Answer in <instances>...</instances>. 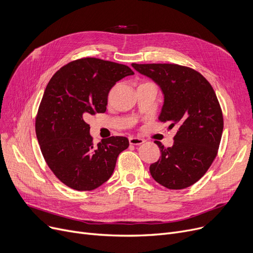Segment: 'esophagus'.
<instances>
[{
    "label": "esophagus",
    "mask_w": 253,
    "mask_h": 253,
    "mask_svg": "<svg viewBox=\"0 0 253 253\" xmlns=\"http://www.w3.org/2000/svg\"><path fill=\"white\" fill-rule=\"evenodd\" d=\"M128 141H129L130 145H141V144H143L144 142H145V140H144V139H141V138H138V137H134V136H130L128 138Z\"/></svg>",
    "instance_id": "obj_1"
}]
</instances>
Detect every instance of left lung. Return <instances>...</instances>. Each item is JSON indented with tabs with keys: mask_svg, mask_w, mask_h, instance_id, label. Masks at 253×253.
<instances>
[{
	"mask_svg": "<svg viewBox=\"0 0 253 253\" xmlns=\"http://www.w3.org/2000/svg\"><path fill=\"white\" fill-rule=\"evenodd\" d=\"M161 86L165 101L159 120L178 126L174 145L161 149L150 165L156 182L169 189H183L206 174L217 155L223 129L220 104L208 80L200 72L177 64H131Z\"/></svg>",
	"mask_w": 253,
	"mask_h": 253,
	"instance_id": "8db88e82",
	"label": "left lung"
}]
</instances>
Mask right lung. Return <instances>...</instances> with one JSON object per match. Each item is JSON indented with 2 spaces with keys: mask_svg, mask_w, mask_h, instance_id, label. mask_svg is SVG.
I'll return each instance as SVG.
<instances>
[{
  "mask_svg": "<svg viewBox=\"0 0 253 253\" xmlns=\"http://www.w3.org/2000/svg\"><path fill=\"white\" fill-rule=\"evenodd\" d=\"M134 72L126 65L83 57L59 69L48 82L35 128L43 158L55 177L75 190L101 186L114 171L119 153L129 145L112 136L94 145L86 120L106 112L114 84Z\"/></svg>",
  "mask_w": 253,
  "mask_h": 253,
  "instance_id": "add662e5",
  "label": "right lung"
}]
</instances>
